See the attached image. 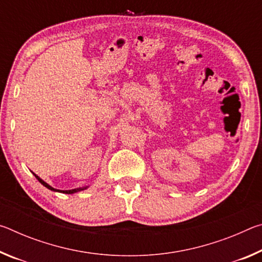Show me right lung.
Segmentation results:
<instances>
[{"instance_id": "add662e5", "label": "right lung", "mask_w": 262, "mask_h": 262, "mask_svg": "<svg viewBox=\"0 0 262 262\" xmlns=\"http://www.w3.org/2000/svg\"><path fill=\"white\" fill-rule=\"evenodd\" d=\"M32 173H33V172H32ZM33 174H34L35 178L38 179L39 183H40L41 185L45 186L46 188H48V189L53 190V192H59V193H64V194H74V193L81 192V190H84V189H86V188L89 187V186H84V187H78V188H75V189H68V190H61V189H56V188H53L51 185H48V184L46 183V181H43V180L40 178V177H38V176L35 174V173H33Z\"/></svg>"}]
</instances>
